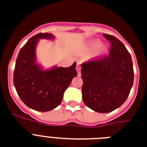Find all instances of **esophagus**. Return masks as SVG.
Segmentation results:
<instances>
[{
  "instance_id": "34e87169",
  "label": "esophagus",
  "mask_w": 147,
  "mask_h": 147,
  "mask_svg": "<svg viewBox=\"0 0 147 147\" xmlns=\"http://www.w3.org/2000/svg\"><path fill=\"white\" fill-rule=\"evenodd\" d=\"M77 71H78V76H80L81 75V67H80V64L79 63H77Z\"/></svg>"
}]
</instances>
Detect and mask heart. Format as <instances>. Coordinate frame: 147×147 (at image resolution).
<instances>
[{"label": "heart", "mask_w": 147, "mask_h": 147, "mask_svg": "<svg viewBox=\"0 0 147 147\" xmlns=\"http://www.w3.org/2000/svg\"><path fill=\"white\" fill-rule=\"evenodd\" d=\"M99 44H100V41H99V40H94V41L90 42L86 46L85 49H86L87 51H92L97 48L96 51H95V55H104V54H105V53H107V46H105V45H100L99 47H98V46L99 45Z\"/></svg>", "instance_id": "obj_1"}]
</instances>
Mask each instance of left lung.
I'll return each mask as SVG.
<instances>
[{
  "instance_id": "1",
  "label": "left lung",
  "mask_w": 147,
  "mask_h": 147,
  "mask_svg": "<svg viewBox=\"0 0 147 147\" xmlns=\"http://www.w3.org/2000/svg\"><path fill=\"white\" fill-rule=\"evenodd\" d=\"M111 46L109 55L82 65V99L86 106L98 113H108L125 102L134 83L131 55L122 42L103 34Z\"/></svg>"
}]
</instances>
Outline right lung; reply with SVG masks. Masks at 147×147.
<instances>
[{
	"label": "right lung",
	"mask_w": 147,
	"mask_h": 147,
	"mask_svg": "<svg viewBox=\"0 0 147 147\" xmlns=\"http://www.w3.org/2000/svg\"><path fill=\"white\" fill-rule=\"evenodd\" d=\"M40 40H55L52 33H38L20 50L16 60L13 84L20 98L30 108L47 112L61 104L65 91L77 76L76 63L68 68L44 69L37 62L36 46Z\"/></svg>",
	"instance_id": "add662e5"
}]
</instances>
